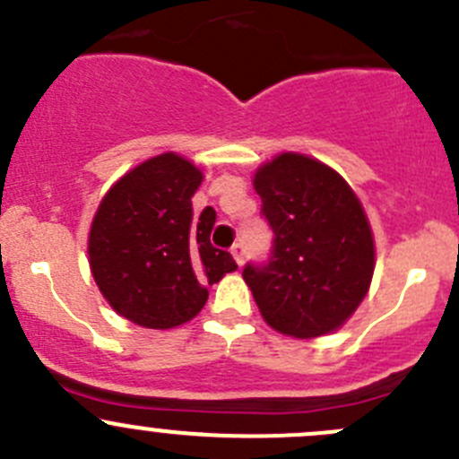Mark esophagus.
<instances>
[{
	"label": "esophagus",
	"instance_id": "esophagus-1",
	"mask_svg": "<svg viewBox=\"0 0 459 459\" xmlns=\"http://www.w3.org/2000/svg\"><path fill=\"white\" fill-rule=\"evenodd\" d=\"M230 253H233L235 262L238 264H244V259H247V247H244V242H235L233 248H230Z\"/></svg>",
	"mask_w": 459,
	"mask_h": 459
}]
</instances>
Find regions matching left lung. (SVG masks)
Returning a JSON list of instances; mask_svg holds the SVG:
<instances>
[{
  "label": "left lung",
  "mask_w": 459,
  "mask_h": 459,
  "mask_svg": "<svg viewBox=\"0 0 459 459\" xmlns=\"http://www.w3.org/2000/svg\"><path fill=\"white\" fill-rule=\"evenodd\" d=\"M253 184L273 230L266 262L242 271L259 313L284 335L335 331L373 277V233L362 204L335 170L298 152L264 164Z\"/></svg>",
  "instance_id": "1"
}]
</instances>
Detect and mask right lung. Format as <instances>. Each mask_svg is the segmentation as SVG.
Masks as SVG:
<instances>
[{"mask_svg": "<svg viewBox=\"0 0 459 459\" xmlns=\"http://www.w3.org/2000/svg\"><path fill=\"white\" fill-rule=\"evenodd\" d=\"M202 173L175 152L143 161L101 200L88 238L91 271L110 307L146 328H173L202 311L208 284L238 268L211 244L215 211L193 221Z\"/></svg>", "mask_w": 459, "mask_h": 459, "instance_id": "1", "label": "right lung"}]
</instances>
